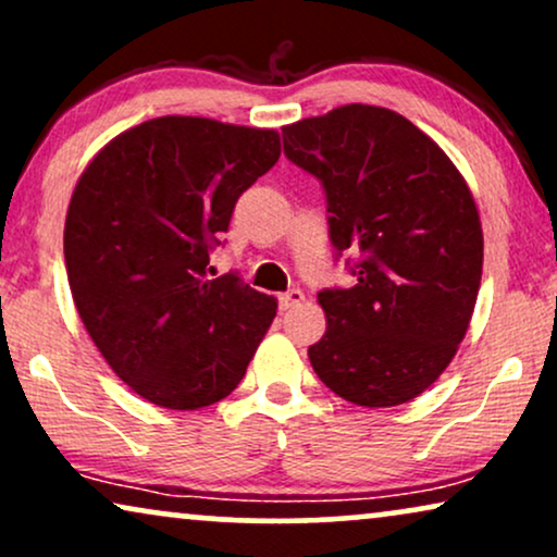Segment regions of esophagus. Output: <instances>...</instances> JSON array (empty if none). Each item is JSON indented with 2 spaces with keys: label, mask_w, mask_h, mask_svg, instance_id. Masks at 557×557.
Returning a JSON list of instances; mask_svg holds the SVG:
<instances>
[{
  "label": "esophagus",
  "mask_w": 557,
  "mask_h": 557,
  "mask_svg": "<svg viewBox=\"0 0 557 557\" xmlns=\"http://www.w3.org/2000/svg\"><path fill=\"white\" fill-rule=\"evenodd\" d=\"M301 301H304V292H301V288H288L286 294L278 296V307H281V311L299 307Z\"/></svg>",
  "instance_id": "obj_1"
}]
</instances>
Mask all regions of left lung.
Returning a JSON list of instances; mask_svg holds the SVG:
<instances>
[{"mask_svg": "<svg viewBox=\"0 0 557 557\" xmlns=\"http://www.w3.org/2000/svg\"><path fill=\"white\" fill-rule=\"evenodd\" d=\"M284 154L322 182L330 240L355 286L324 288L319 380L355 406L421 395L454 360L482 284L484 235L467 182L431 136L349 103L281 128Z\"/></svg>", "mask_w": 557, "mask_h": 557, "instance_id": "left-lung-1", "label": "left lung"}]
</instances>
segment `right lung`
<instances>
[{
	"label": "right lung",
	"mask_w": 557,
	"mask_h": 557,
	"mask_svg": "<svg viewBox=\"0 0 557 557\" xmlns=\"http://www.w3.org/2000/svg\"><path fill=\"white\" fill-rule=\"evenodd\" d=\"M278 157L273 128L162 116L106 144L73 189L63 243L75 309L111 370L154 406L231 395L276 317V299L238 273L212 278L210 250Z\"/></svg>",
	"instance_id": "obj_1"
}]
</instances>
